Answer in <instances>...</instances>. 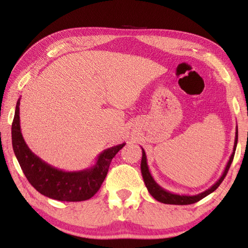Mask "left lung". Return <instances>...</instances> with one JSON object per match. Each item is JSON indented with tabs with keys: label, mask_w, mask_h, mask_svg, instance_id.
Listing matches in <instances>:
<instances>
[{
	"label": "left lung",
	"mask_w": 248,
	"mask_h": 248,
	"mask_svg": "<svg viewBox=\"0 0 248 248\" xmlns=\"http://www.w3.org/2000/svg\"><path fill=\"white\" fill-rule=\"evenodd\" d=\"M237 137H238V131H237V127H236V132H235V141H234V148H233V152L231 154L230 159L228 162V164L225 166V170L223 171V174L221 175V177L217 179V182L212 185L209 189L204 190L202 192H200L198 195H194V196H187V195H177V194H173V192H170L165 190L164 188H162L159 185L155 182L154 178L151 175L150 170H149V166H148V162H146V155L144 150L142 149V159H141V173H142V177H143L144 184L148 190L150 192V195L153 197L154 199H156L157 201L162 203H167V204H179V205H184V204H191L195 202H198L199 200H201L204 197H207L208 195L211 194V192L215 191L217 187L220 186V184L223 182L224 177L228 174V170L230 169L231 164H232V161L234 158V154H235V150H236V145H237Z\"/></svg>",
	"instance_id": "8db88e82"
}]
</instances>
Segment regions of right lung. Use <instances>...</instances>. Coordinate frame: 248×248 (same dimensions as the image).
I'll list each match as a JSON object with an SVG mask.
<instances>
[{
	"label": "right lung",
	"mask_w": 248,
	"mask_h": 248,
	"mask_svg": "<svg viewBox=\"0 0 248 248\" xmlns=\"http://www.w3.org/2000/svg\"><path fill=\"white\" fill-rule=\"evenodd\" d=\"M19 100L12 124V144L23 173L35 189L48 198L59 201H83L93 197L102 186L111 159L125 143L104 150L94 166L78 171L56 169L37 156L25 142L19 121Z\"/></svg>",
	"instance_id": "right-lung-1"
}]
</instances>
